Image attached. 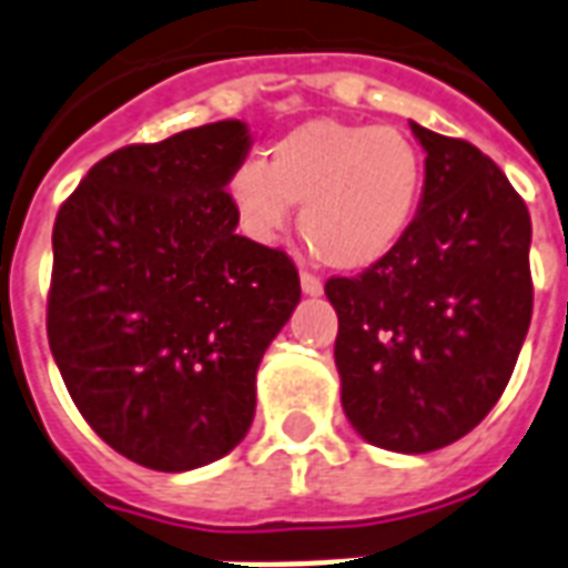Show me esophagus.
<instances>
[{
  "label": "esophagus",
  "instance_id": "obj_1",
  "mask_svg": "<svg viewBox=\"0 0 568 568\" xmlns=\"http://www.w3.org/2000/svg\"><path fill=\"white\" fill-rule=\"evenodd\" d=\"M302 290L308 293V296H320L323 293V281L317 275H311V272H302Z\"/></svg>",
  "mask_w": 568,
  "mask_h": 568
}]
</instances>
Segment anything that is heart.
Instances as JSON below:
<instances>
[{
	"label": "heart",
	"instance_id": "1",
	"mask_svg": "<svg viewBox=\"0 0 568 568\" xmlns=\"http://www.w3.org/2000/svg\"><path fill=\"white\" fill-rule=\"evenodd\" d=\"M239 224L257 242L287 227L302 206V239L320 263L362 272L395 251L422 194V158L395 128L311 119L230 176Z\"/></svg>",
	"mask_w": 568,
	"mask_h": 568
}]
</instances>
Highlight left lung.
<instances>
[{
  "label": "left lung",
  "mask_w": 568,
  "mask_h": 568,
  "mask_svg": "<svg viewBox=\"0 0 568 568\" xmlns=\"http://www.w3.org/2000/svg\"><path fill=\"white\" fill-rule=\"evenodd\" d=\"M419 215L389 257L329 278L335 365L353 428L381 449L434 452L479 425L530 329V212L479 149L413 122Z\"/></svg>",
  "instance_id": "8db88e82"
}]
</instances>
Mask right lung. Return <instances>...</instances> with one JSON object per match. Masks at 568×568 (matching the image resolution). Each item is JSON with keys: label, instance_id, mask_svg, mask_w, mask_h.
Instances as JSON below:
<instances>
[{"label": "right lung", "instance_id": "obj_1", "mask_svg": "<svg viewBox=\"0 0 568 568\" xmlns=\"http://www.w3.org/2000/svg\"><path fill=\"white\" fill-rule=\"evenodd\" d=\"M239 119L101 158L53 224L47 338L98 437L149 470L219 462L251 428L263 353L300 305L296 263L239 236Z\"/></svg>", "mask_w": 568, "mask_h": 568}]
</instances>
